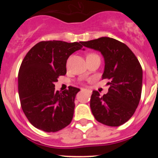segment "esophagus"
<instances>
[{"mask_svg":"<svg viewBox=\"0 0 158 158\" xmlns=\"http://www.w3.org/2000/svg\"><path fill=\"white\" fill-rule=\"evenodd\" d=\"M81 91H83V90H86V91H88V93H91V91H90V90H86V89H84V88H81Z\"/></svg>","mask_w":158,"mask_h":158,"instance_id":"obj_1","label":"esophagus"}]
</instances>
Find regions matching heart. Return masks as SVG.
<instances>
[{"instance_id": "heart-1", "label": "heart", "mask_w": 158, "mask_h": 158, "mask_svg": "<svg viewBox=\"0 0 158 158\" xmlns=\"http://www.w3.org/2000/svg\"><path fill=\"white\" fill-rule=\"evenodd\" d=\"M98 56V55H97V54L94 53V52H90V53H88V55H87V58L92 57V56Z\"/></svg>"}]
</instances>
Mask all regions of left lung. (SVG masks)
Masks as SVG:
<instances>
[{
    "label": "left lung",
    "mask_w": 158,
    "mask_h": 158,
    "mask_svg": "<svg viewBox=\"0 0 158 158\" xmlns=\"http://www.w3.org/2000/svg\"><path fill=\"white\" fill-rule=\"evenodd\" d=\"M81 44L101 52L105 59L102 79L109 80L108 92L100 96L94 90L90 100L92 114L98 122L119 126L135 114L142 92L143 70L138 59L127 45L108 37Z\"/></svg>",
    "instance_id": "obj_1"
}]
</instances>
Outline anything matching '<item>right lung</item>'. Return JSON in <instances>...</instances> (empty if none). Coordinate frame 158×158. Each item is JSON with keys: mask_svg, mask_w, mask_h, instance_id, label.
<instances>
[{"mask_svg": "<svg viewBox=\"0 0 158 158\" xmlns=\"http://www.w3.org/2000/svg\"><path fill=\"white\" fill-rule=\"evenodd\" d=\"M82 48L81 41H42L25 56L19 72V94L23 113L35 128L56 132L71 123L79 89L69 86L59 93L54 83L66 74L69 56Z\"/></svg>", "mask_w": 158, "mask_h": 158, "instance_id": "add662e5", "label": "right lung"}]
</instances>
